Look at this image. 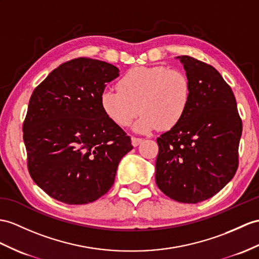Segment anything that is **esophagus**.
I'll list each match as a JSON object with an SVG mask.
<instances>
[{"mask_svg":"<svg viewBox=\"0 0 259 259\" xmlns=\"http://www.w3.org/2000/svg\"><path fill=\"white\" fill-rule=\"evenodd\" d=\"M142 142H143L142 138H138V137H132V145H133L134 147L138 146V145H140Z\"/></svg>","mask_w":259,"mask_h":259,"instance_id":"obj_1","label":"esophagus"}]
</instances>
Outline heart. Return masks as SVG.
Returning a JSON list of instances; mask_svg holds the SVG:
<instances>
[{"label": "heart", "mask_w": 259, "mask_h": 259, "mask_svg": "<svg viewBox=\"0 0 259 259\" xmlns=\"http://www.w3.org/2000/svg\"><path fill=\"white\" fill-rule=\"evenodd\" d=\"M191 81L180 70L165 66L137 67L117 82V90L105 89L100 96L104 114L122 127L134 124L138 133L169 130L179 124L191 101Z\"/></svg>", "instance_id": "1"}]
</instances>
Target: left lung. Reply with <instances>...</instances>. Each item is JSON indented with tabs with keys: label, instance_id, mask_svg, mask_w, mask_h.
<instances>
[{
	"label": "left lung",
	"instance_id": "1",
	"mask_svg": "<svg viewBox=\"0 0 259 259\" xmlns=\"http://www.w3.org/2000/svg\"><path fill=\"white\" fill-rule=\"evenodd\" d=\"M176 58L191 81V101L179 124L157 138L155 180L170 199L198 203L234 177L243 125L234 93L215 68L189 56Z\"/></svg>",
	"mask_w": 259,
	"mask_h": 259
}]
</instances>
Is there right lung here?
Returning a JSON list of instances; mask_svg holds the SVG:
<instances>
[{
    "label": "right lung",
    "mask_w": 259,
    "mask_h": 259,
    "mask_svg": "<svg viewBox=\"0 0 259 259\" xmlns=\"http://www.w3.org/2000/svg\"><path fill=\"white\" fill-rule=\"evenodd\" d=\"M119 70L77 58L60 65L36 88L23 124L31 179L66 204H87L114 184L131 137L104 114L100 96Z\"/></svg>",
    "instance_id": "obj_1"
}]
</instances>
